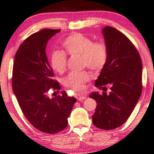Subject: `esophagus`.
<instances>
[{"mask_svg": "<svg viewBox=\"0 0 154 154\" xmlns=\"http://www.w3.org/2000/svg\"><path fill=\"white\" fill-rule=\"evenodd\" d=\"M75 98H76L79 101H81V100H85V99L86 98V97L85 95H83V94H75Z\"/></svg>", "mask_w": 154, "mask_h": 154, "instance_id": "obj_1", "label": "esophagus"}]
</instances>
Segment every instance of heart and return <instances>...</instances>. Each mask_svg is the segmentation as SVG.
Segmentation results:
<instances>
[{
    "instance_id": "obj_1",
    "label": "heart",
    "mask_w": 154,
    "mask_h": 154,
    "mask_svg": "<svg viewBox=\"0 0 154 154\" xmlns=\"http://www.w3.org/2000/svg\"><path fill=\"white\" fill-rule=\"evenodd\" d=\"M65 51L71 56H81L83 66L93 71H100L108 60V49L102 42L94 43L91 38L81 33L69 35L63 43ZM67 57L64 52L54 50L50 56L52 68L58 73H63L66 67ZM90 76L87 71H73L65 77L63 83L73 91H81Z\"/></svg>"
}]
</instances>
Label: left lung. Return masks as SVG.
I'll list each match as a JSON object with an SVG mask.
<instances>
[{"mask_svg": "<svg viewBox=\"0 0 154 154\" xmlns=\"http://www.w3.org/2000/svg\"><path fill=\"white\" fill-rule=\"evenodd\" d=\"M108 49V60L94 85L102 90L110 86V92H93L90 97L97 102L92 123L102 130L119 128L131 115L142 93V63L132 42L113 27L102 31Z\"/></svg>", "mask_w": 154, "mask_h": 154, "instance_id": "obj_1", "label": "left lung"}]
</instances>
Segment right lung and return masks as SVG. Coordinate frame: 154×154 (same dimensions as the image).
<instances>
[{
	"mask_svg": "<svg viewBox=\"0 0 154 154\" xmlns=\"http://www.w3.org/2000/svg\"><path fill=\"white\" fill-rule=\"evenodd\" d=\"M60 31L45 29L27 38L16 52L12 69V90L23 113L33 127L49 134L66 128L76 102L65 91L52 98L48 96L50 89L60 90L58 82L52 79L54 73L45 51L48 41Z\"/></svg>",
	"mask_w": 154,
	"mask_h": 154,
	"instance_id": "obj_1",
	"label": "right lung"
}]
</instances>
